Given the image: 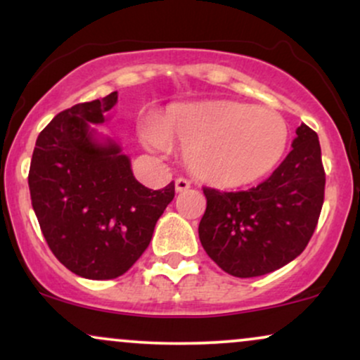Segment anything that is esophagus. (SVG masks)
Here are the masks:
<instances>
[{"label": "esophagus", "mask_w": 360, "mask_h": 360, "mask_svg": "<svg viewBox=\"0 0 360 360\" xmlns=\"http://www.w3.org/2000/svg\"><path fill=\"white\" fill-rule=\"evenodd\" d=\"M174 186H176V191L177 193H183V191H186V189L191 188V183H189V181L186 179V177H177Z\"/></svg>", "instance_id": "esophagus-1"}]
</instances>
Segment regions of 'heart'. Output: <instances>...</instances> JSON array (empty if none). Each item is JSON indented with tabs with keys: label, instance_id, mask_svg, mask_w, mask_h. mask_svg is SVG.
<instances>
[{
	"label": "heart",
	"instance_id": "obj_1",
	"mask_svg": "<svg viewBox=\"0 0 360 360\" xmlns=\"http://www.w3.org/2000/svg\"><path fill=\"white\" fill-rule=\"evenodd\" d=\"M154 147L186 150L198 179L218 188H238L260 179L279 164L288 147L286 120L278 111L247 103L214 100L174 105L143 131Z\"/></svg>",
	"mask_w": 360,
	"mask_h": 360
}]
</instances>
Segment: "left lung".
Listing matches in <instances>:
<instances>
[{"label":"left lung","instance_id":"left-lung-1","mask_svg":"<svg viewBox=\"0 0 360 360\" xmlns=\"http://www.w3.org/2000/svg\"><path fill=\"white\" fill-rule=\"evenodd\" d=\"M200 240L218 267L255 278L286 266L307 249L325 198V169L316 131L296 128L292 150L264 183L247 191L203 188Z\"/></svg>","mask_w":360,"mask_h":360}]
</instances>
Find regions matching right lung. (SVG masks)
Returning a JSON list of instances; mask_svg holds the SVG:
<instances>
[{
	"label": "right lung",
	"instance_id": "1",
	"mask_svg": "<svg viewBox=\"0 0 360 360\" xmlns=\"http://www.w3.org/2000/svg\"><path fill=\"white\" fill-rule=\"evenodd\" d=\"M118 93L79 103L40 131L28 188L52 254L74 274L113 279L137 262L155 223L174 198V183L148 189L134 177L117 143L94 142L88 123H103Z\"/></svg>",
	"mask_w": 360,
	"mask_h": 360
}]
</instances>
